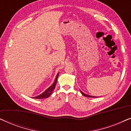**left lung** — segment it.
Returning a JSON list of instances; mask_svg holds the SVG:
<instances>
[{"label": "left lung", "instance_id": "obj_1", "mask_svg": "<svg viewBox=\"0 0 131 131\" xmlns=\"http://www.w3.org/2000/svg\"><path fill=\"white\" fill-rule=\"evenodd\" d=\"M80 92L82 93V94L83 95H84L85 96H86V97H91V98H94V97H96V96H91V95H87V94H85V93H83V92H82V91H81L80 90Z\"/></svg>", "mask_w": 131, "mask_h": 131}]
</instances>
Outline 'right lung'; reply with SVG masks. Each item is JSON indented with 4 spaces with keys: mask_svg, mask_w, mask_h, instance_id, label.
I'll return each instance as SVG.
<instances>
[{
    "mask_svg": "<svg viewBox=\"0 0 131 131\" xmlns=\"http://www.w3.org/2000/svg\"><path fill=\"white\" fill-rule=\"evenodd\" d=\"M58 73L57 74L56 78H55V81L53 82V83L52 85L51 86L48 88L46 89V90L41 94L40 95H39L38 96H36V97H34L35 98H36V99H43V98H46L51 95L52 93L53 92V90H54L55 88V85H56L57 82V79H58Z\"/></svg>",
    "mask_w": 131,
    "mask_h": 131,
    "instance_id": "add662e5",
    "label": "right lung"
}]
</instances>
